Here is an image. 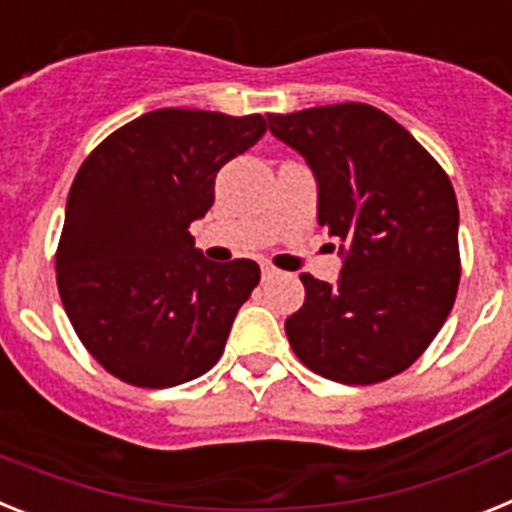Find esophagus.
<instances>
[{"instance_id": "obj_1", "label": "esophagus", "mask_w": 512, "mask_h": 512, "mask_svg": "<svg viewBox=\"0 0 512 512\" xmlns=\"http://www.w3.org/2000/svg\"><path fill=\"white\" fill-rule=\"evenodd\" d=\"M260 268H262V278H265V281H270V278H275V275H278V270H275L270 262H262Z\"/></svg>"}]
</instances>
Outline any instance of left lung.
Segmentation results:
<instances>
[{
	"label": "left lung",
	"instance_id": "obj_1",
	"mask_svg": "<svg viewBox=\"0 0 512 512\" xmlns=\"http://www.w3.org/2000/svg\"><path fill=\"white\" fill-rule=\"evenodd\" d=\"M317 180V221L342 257L335 283L301 275L286 319L299 361L340 384L402 373L451 314L459 288V203L407 128L363 102L268 115ZM335 250V247H332Z\"/></svg>",
	"mask_w": 512,
	"mask_h": 512
}]
</instances>
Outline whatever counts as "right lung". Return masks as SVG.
Returning <instances> with one entry per match:
<instances>
[{
    "label": "right lung",
    "instance_id": "1",
    "mask_svg": "<svg viewBox=\"0 0 512 512\" xmlns=\"http://www.w3.org/2000/svg\"><path fill=\"white\" fill-rule=\"evenodd\" d=\"M265 128L262 115L151 110L79 167L56 281L84 348L121 381L167 389L203 376L224 353L260 268L211 262L188 226L213 206L221 167Z\"/></svg>",
    "mask_w": 512,
    "mask_h": 512
}]
</instances>
